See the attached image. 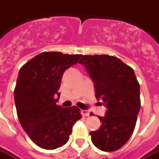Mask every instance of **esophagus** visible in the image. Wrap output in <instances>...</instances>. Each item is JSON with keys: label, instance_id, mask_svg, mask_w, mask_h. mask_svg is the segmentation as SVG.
I'll use <instances>...</instances> for the list:
<instances>
[{"label": "esophagus", "instance_id": "obj_1", "mask_svg": "<svg viewBox=\"0 0 159 159\" xmlns=\"http://www.w3.org/2000/svg\"><path fill=\"white\" fill-rule=\"evenodd\" d=\"M81 113L83 115V117H88V116H89V111L87 110H82L81 111Z\"/></svg>", "mask_w": 159, "mask_h": 159}]
</instances>
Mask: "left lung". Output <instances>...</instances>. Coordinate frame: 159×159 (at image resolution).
Here are the masks:
<instances>
[{"mask_svg":"<svg viewBox=\"0 0 159 159\" xmlns=\"http://www.w3.org/2000/svg\"><path fill=\"white\" fill-rule=\"evenodd\" d=\"M94 84L95 97L105 102L107 111L99 117L102 125L90 132L100 150L114 152L129 140L140 108V84L134 70L114 56L83 55L80 59Z\"/></svg>","mask_w":159,"mask_h":159,"instance_id":"8db88e82","label":"left lung"}]
</instances>
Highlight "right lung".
Instances as JSON below:
<instances>
[{
    "instance_id": "1",
    "label": "right lung",
    "mask_w": 159,
    "mask_h": 159,
    "mask_svg": "<svg viewBox=\"0 0 159 159\" xmlns=\"http://www.w3.org/2000/svg\"><path fill=\"white\" fill-rule=\"evenodd\" d=\"M81 54L43 52L20 68L14 89L19 123L38 147L53 150L68 141L72 127L81 119L76 106L63 108L56 97L66 69L76 65Z\"/></svg>"
}]
</instances>
